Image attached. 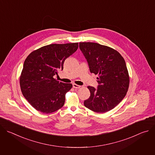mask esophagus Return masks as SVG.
<instances>
[{
  "label": "esophagus",
  "mask_w": 155,
  "mask_h": 155,
  "mask_svg": "<svg viewBox=\"0 0 155 155\" xmlns=\"http://www.w3.org/2000/svg\"><path fill=\"white\" fill-rule=\"evenodd\" d=\"M81 87V86H80V85H78V84H73V87H74V88H76V89H78V88H80Z\"/></svg>",
  "instance_id": "34e87169"
}]
</instances>
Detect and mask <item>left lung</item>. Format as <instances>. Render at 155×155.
Segmentation results:
<instances>
[{
    "label": "left lung",
    "mask_w": 155,
    "mask_h": 155,
    "mask_svg": "<svg viewBox=\"0 0 155 155\" xmlns=\"http://www.w3.org/2000/svg\"><path fill=\"white\" fill-rule=\"evenodd\" d=\"M79 47L86 59L91 73L97 75V89L88 86L90 96L84 106L97 113L114 108L125 97L129 85L126 62L117 50L93 42H80Z\"/></svg>",
    "instance_id": "obj_1"
}]
</instances>
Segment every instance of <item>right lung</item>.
<instances>
[{"mask_svg": "<svg viewBox=\"0 0 155 155\" xmlns=\"http://www.w3.org/2000/svg\"><path fill=\"white\" fill-rule=\"evenodd\" d=\"M78 43L51 44L31 52L26 58L20 77L22 93L37 111L53 113L62 108L65 94L72 87L54 78L63 69L65 60L74 53Z\"/></svg>", "mask_w": 155, "mask_h": 155, "instance_id": "right-lung-1", "label": "right lung"}]
</instances>
